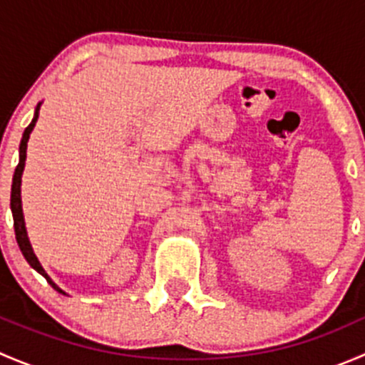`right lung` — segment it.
Instances as JSON below:
<instances>
[{
	"mask_svg": "<svg viewBox=\"0 0 365 365\" xmlns=\"http://www.w3.org/2000/svg\"><path fill=\"white\" fill-rule=\"evenodd\" d=\"M40 106H42V102H38L35 108V114H33V120L31 123L26 127L24 134H23V139H21V146H19V164H17L16 168V173H14V180H12V194H10V210H12V215H14V230H16V240H17V245H19L21 252H23V256L26 257V261L29 263V267L33 268V270L38 272L42 277L47 279V282H49L51 286H53L54 289H56L58 293H61V295H67V293L63 292V289L60 288V286L56 284V282L53 281V279L47 275V272L43 270V267L40 264L38 257L35 256V252H33V247L31 244H29V238H28V231H26V222H24V213H23V201H21V180H23V171H24V164H26V148H28V139H29V134H31L33 127H35L36 120H38V113H40Z\"/></svg>",
	"mask_w": 365,
	"mask_h": 365,
	"instance_id": "add662e5",
	"label": "right lung"
}]
</instances>
